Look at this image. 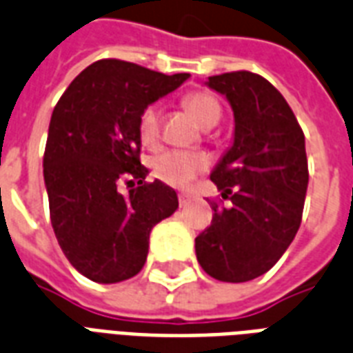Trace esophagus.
Masks as SVG:
<instances>
[{"label": "esophagus", "instance_id": "obj_1", "mask_svg": "<svg viewBox=\"0 0 353 353\" xmlns=\"http://www.w3.org/2000/svg\"><path fill=\"white\" fill-rule=\"evenodd\" d=\"M177 198H179V205L181 207H187L190 203V196L188 194H179Z\"/></svg>", "mask_w": 353, "mask_h": 353}]
</instances>
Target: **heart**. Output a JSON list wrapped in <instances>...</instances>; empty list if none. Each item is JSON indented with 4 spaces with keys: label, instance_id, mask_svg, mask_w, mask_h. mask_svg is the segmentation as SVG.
Returning <instances> with one entry per match:
<instances>
[{
    "label": "heart",
    "instance_id": "obj_1",
    "mask_svg": "<svg viewBox=\"0 0 353 353\" xmlns=\"http://www.w3.org/2000/svg\"><path fill=\"white\" fill-rule=\"evenodd\" d=\"M185 105L203 129L214 128L220 122L222 109H220L219 99L211 94H190L185 98ZM159 134H161V107L157 103L148 105L139 118V137L144 146H153L157 144ZM203 165L205 163L200 155L170 150V152L159 153L157 157L153 159L152 172L157 179L168 183L172 187H185L194 179Z\"/></svg>",
    "mask_w": 353,
    "mask_h": 353
}]
</instances>
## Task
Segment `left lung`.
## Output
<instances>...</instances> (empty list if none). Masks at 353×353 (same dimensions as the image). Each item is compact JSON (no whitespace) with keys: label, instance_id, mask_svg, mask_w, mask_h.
I'll return each instance as SVG.
<instances>
[{"label":"left lung","instance_id":"obj_1","mask_svg":"<svg viewBox=\"0 0 353 353\" xmlns=\"http://www.w3.org/2000/svg\"><path fill=\"white\" fill-rule=\"evenodd\" d=\"M205 85L230 101L233 142L211 172L230 207L212 203L196 236V257L211 278L242 283L268 272L302 222L309 172L305 137L289 103L252 72L212 75Z\"/></svg>","mask_w":353,"mask_h":353}]
</instances>
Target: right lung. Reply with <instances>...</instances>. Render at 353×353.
I'll return each mask as SVG.
<instances>
[{
    "mask_svg": "<svg viewBox=\"0 0 353 353\" xmlns=\"http://www.w3.org/2000/svg\"><path fill=\"white\" fill-rule=\"evenodd\" d=\"M188 74L103 59L75 77L53 109L44 153L51 225L75 270L96 283L141 272L153 225L176 212V190L146 183L139 118ZM131 186L128 195L117 188Z\"/></svg>",
    "mask_w": 353,
    "mask_h": 353,
    "instance_id": "right-lung-1",
    "label": "right lung"
}]
</instances>
